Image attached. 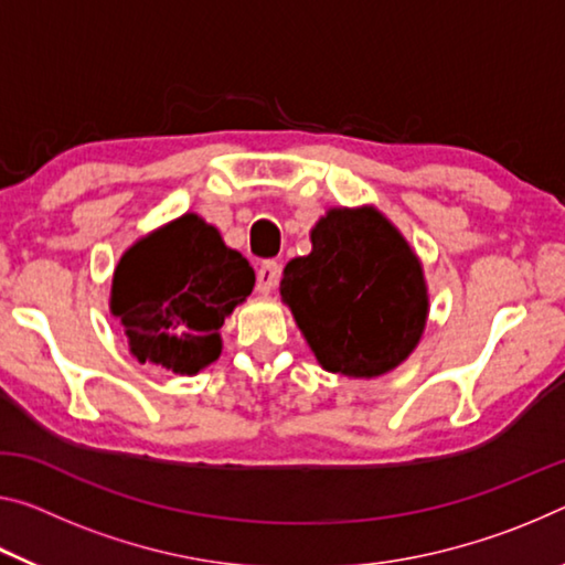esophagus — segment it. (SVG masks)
Returning <instances> with one entry per match:
<instances>
[{
    "label": "esophagus",
    "instance_id": "34e87169",
    "mask_svg": "<svg viewBox=\"0 0 565 565\" xmlns=\"http://www.w3.org/2000/svg\"><path fill=\"white\" fill-rule=\"evenodd\" d=\"M279 284V264L276 262H264L256 271V291L258 294H271Z\"/></svg>",
    "mask_w": 565,
    "mask_h": 565
}]
</instances>
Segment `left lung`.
Listing matches in <instances>:
<instances>
[{"label":"left lung","mask_w":565,"mask_h":565,"mask_svg":"<svg viewBox=\"0 0 565 565\" xmlns=\"http://www.w3.org/2000/svg\"><path fill=\"white\" fill-rule=\"evenodd\" d=\"M279 291L317 362L347 377L392 372L427 324L423 264L372 205L319 218L311 254L286 264Z\"/></svg>","instance_id":"1"}]
</instances>
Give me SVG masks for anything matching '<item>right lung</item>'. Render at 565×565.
<instances>
[{
    "mask_svg": "<svg viewBox=\"0 0 565 565\" xmlns=\"http://www.w3.org/2000/svg\"><path fill=\"white\" fill-rule=\"evenodd\" d=\"M254 268L195 213L125 250L110 311L140 364L195 374L218 360L223 321L254 289Z\"/></svg>",
    "mask_w": 565,
    "mask_h": 565,
    "instance_id": "right-lung-1",
    "label": "right lung"
}]
</instances>
